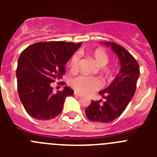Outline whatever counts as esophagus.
<instances>
[{
  "mask_svg": "<svg viewBox=\"0 0 157 157\" xmlns=\"http://www.w3.org/2000/svg\"><path fill=\"white\" fill-rule=\"evenodd\" d=\"M74 94H75V96H78V97H82V94H79V93H78L77 91H75Z\"/></svg>",
  "mask_w": 157,
  "mask_h": 157,
  "instance_id": "34e87169",
  "label": "esophagus"
}]
</instances>
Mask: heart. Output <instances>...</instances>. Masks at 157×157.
Returning <instances> with one entry per match:
<instances>
[{"label":"heart","mask_w":157,"mask_h":157,"mask_svg":"<svg viewBox=\"0 0 157 157\" xmlns=\"http://www.w3.org/2000/svg\"><path fill=\"white\" fill-rule=\"evenodd\" d=\"M88 55L92 58L96 64L100 67V75L105 78L112 77L117 71V64L109 63L110 56L109 52L103 48H97L88 52ZM78 56L75 54L71 56L69 62V68L71 72H75L78 66ZM72 87L78 92L82 94H88L92 91L97 90L101 86V83L97 78L87 77L85 75H79L71 81Z\"/></svg>","instance_id":"obj_1"}]
</instances>
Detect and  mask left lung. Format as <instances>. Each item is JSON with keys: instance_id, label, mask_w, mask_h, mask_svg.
<instances>
[{"instance_id": "obj_1", "label": "left lung", "mask_w": 157, "mask_h": 157, "mask_svg": "<svg viewBox=\"0 0 157 157\" xmlns=\"http://www.w3.org/2000/svg\"><path fill=\"white\" fill-rule=\"evenodd\" d=\"M120 59L121 69L112 83L99 92L104 101H91L86 109L89 120L98 123H110L124 112L136 90L140 75L139 64L134 56L121 45L105 41Z\"/></svg>"}]
</instances>
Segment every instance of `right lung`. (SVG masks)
<instances>
[{
  "label": "right lung",
  "mask_w": 157,
  "mask_h": 157,
  "mask_svg": "<svg viewBox=\"0 0 157 157\" xmlns=\"http://www.w3.org/2000/svg\"><path fill=\"white\" fill-rule=\"evenodd\" d=\"M81 45L82 42L42 41L34 43L21 52L16 69L17 88L29 116L48 120L61 113L65 98L73 95L74 91L65 86L63 90L54 93L52 83L62 78L66 72L64 65Z\"/></svg>",
  "instance_id": "add662e5"
}]
</instances>
